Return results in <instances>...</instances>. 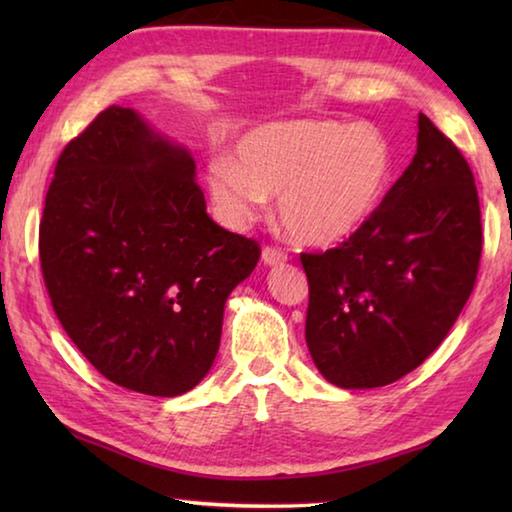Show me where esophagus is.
<instances>
[{
	"label": "esophagus",
	"instance_id": "1",
	"mask_svg": "<svg viewBox=\"0 0 512 512\" xmlns=\"http://www.w3.org/2000/svg\"><path fill=\"white\" fill-rule=\"evenodd\" d=\"M262 262L266 266H282L284 262H287V255H284L282 250H277V248H264Z\"/></svg>",
	"mask_w": 512,
	"mask_h": 512
}]
</instances>
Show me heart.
Masks as SVG:
<instances>
[{
  "label": "heart",
  "mask_w": 512,
  "mask_h": 512,
  "mask_svg": "<svg viewBox=\"0 0 512 512\" xmlns=\"http://www.w3.org/2000/svg\"><path fill=\"white\" fill-rule=\"evenodd\" d=\"M237 158L216 153L207 192L230 228H244L277 194V216L300 246H336L366 225L391 187L395 153L372 124L293 119L241 137Z\"/></svg>",
  "instance_id": "heart-1"
}]
</instances>
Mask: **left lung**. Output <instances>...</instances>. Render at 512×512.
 I'll list each match as a JSON object with an SVG mask.
<instances>
[{"mask_svg":"<svg viewBox=\"0 0 512 512\" xmlns=\"http://www.w3.org/2000/svg\"><path fill=\"white\" fill-rule=\"evenodd\" d=\"M481 210L470 164L418 117V151L375 216L323 255H302L305 339L329 384H393L438 348L474 289Z\"/></svg>","mask_w":512,"mask_h":512,"instance_id":"obj_1","label":"left lung"}]
</instances>
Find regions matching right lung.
Here are the masks:
<instances>
[{
	"mask_svg": "<svg viewBox=\"0 0 512 512\" xmlns=\"http://www.w3.org/2000/svg\"><path fill=\"white\" fill-rule=\"evenodd\" d=\"M253 239L207 216L187 146L110 106L65 146L40 223V264L60 325L128 391L176 397L210 372Z\"/></svg>",
	"mask_w": 512,
	"mask_h": 512,
	"instance_id": "add662e5",
	"label": "right lung"
}]
</instances>
